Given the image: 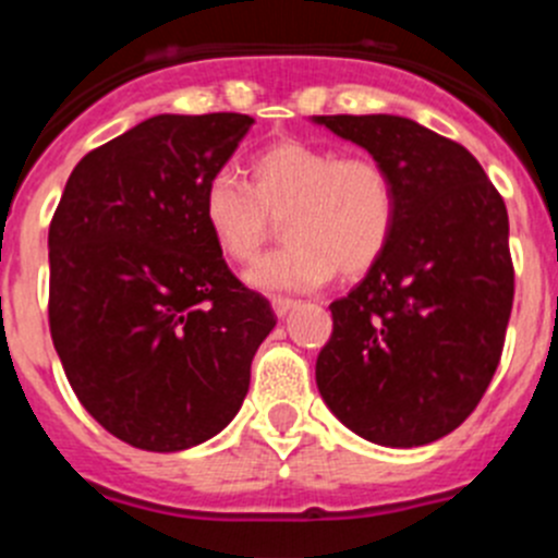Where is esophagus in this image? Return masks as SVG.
I'll use <instances>...</instances> for the list:
<instances>
[{"instance_id":"obj_1","label":"esophagus","mask_w":558,"mask_h":558,"mask_svg":"<svg viewBox=\"0 0 558 558\" xmlns=\"http://www.w3.org/2000/svg\"><path fill=\"white\" fill-rule=\"evenodd\" d=\"M296 305V300H291V296H272V311L278 316H286L291 308Z\"/></svg>"}]
</instances>
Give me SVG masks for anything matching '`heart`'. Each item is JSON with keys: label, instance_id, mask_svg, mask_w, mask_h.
<instances>
[{"label": "heart", "instance_id": "1", "mask_svg": "<svg viewBox=\"0 0 558 558\" xmlns=\"http://www.w3.org/2000/svg\"><path fill=\"white\" fill-rule=\"evenodd\" d=\"M201 220L226 258L253 262L283 220V250L247 272L262 291H308L336 275L361 278L397 228V186L379 161L305 140H280L250 161V186L233 170L208 175Z\"/></svg>", "mask_w": 558, "mask_h": 558}]
</instances>
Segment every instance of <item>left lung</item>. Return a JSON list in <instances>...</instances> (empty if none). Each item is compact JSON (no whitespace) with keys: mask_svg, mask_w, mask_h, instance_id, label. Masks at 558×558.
Instances as JSON below:
<instances>
[{"mask_svg":"<svg viewBox=\"0 0 558 558\" xmlns=\"http://www.w3.org/2000/svg\"><path fill=\"white\" fill-rule=\"evenodd\" d=\"M397 186L388 250L330 305L316 385L343 426L390 449L454 432L501 361L514 296L509 217L471 150L402 114H314Z\"/></svg>","mask_w":558,"mask_h":558,"instance_id":"8db88e82","label":"left lung"}]
</instances>
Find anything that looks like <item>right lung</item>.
Segmentation results:
<instances>
[{
    "label": "right lung",
    "instance_id": "right-lung-1",
    "mask_svg": "<svg viewBox=\"0 0 558 558\" xmlns=\"http://www.w3.org/2000/svg\"><path fill=\"white\" fill-rule=\"evenodd\" d=\"M250 114H154L80 161L49 226V327L82 408L123 444L184 451L226 429L278 316L239 283L201 192Z\"/></svg>",
    "mask_w": 558,
    "mask_h": 558
}]
</instances>
